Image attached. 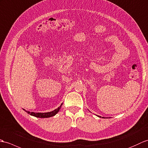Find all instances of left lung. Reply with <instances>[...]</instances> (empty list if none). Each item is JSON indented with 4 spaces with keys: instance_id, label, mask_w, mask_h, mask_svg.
<instances>
[{
    "instance_id": "obj_1",
    "label": "left lung",
    "mask_w": 148,
    "mask_h": 148,
    "mask_svg": "<svg viewBox=\"0 0 148 148\" xmlns=\"http://www.w3.org/2000/svg\"><path fill=\"white\" fill-rule=\"evenodd\" d=\"M97 116H99V117H101V116H98V115H97ZM102 118H103V117H102Z\"/></svg>"
}]
</instances>
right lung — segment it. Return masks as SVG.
<instances>
[{
	"label": "right lung",
	"mask_w": 148,
	"mask_h": 148,
	"mask_svg": "<svg viewBox=\"0 0 148 148\" xmlns=\"http://www.w3.org/2000/svg\"><path fill=\"white\" fill-rule=\"evenodd\" d=\"M62 105V103L60 105V106H58L57 109L54 110L53 111H51L50 112H45V113H40V112L36 113V112H31L29 111L26 110H25V109H23V110H25L26 112H27L30 115L36 116V117H38V118H49V117H51V116L56 115L57 113L59 112Z\"/></svg>",
	"instance_id": "add662e5"
}]
</instances>
